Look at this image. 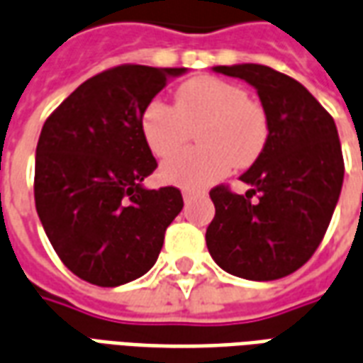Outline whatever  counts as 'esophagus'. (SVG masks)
Here are the masks:
<instances>
[{
  "instance_id": "1",
  "label": "esophagus",
  "mask_w": 363,
  "mask_h": 363,
  "mask_svg": "<svg viewBox=\"0 0 363 363\" xmlns=\"http://www.w3.org/2000/svg\"><path fill=\"white\" fill-rule=\"evenodd\" d=\"M194 196H196V192H190V190H182V200H184L186 204H189L190 200H192Z\"/></svg>"
}]
</instances>
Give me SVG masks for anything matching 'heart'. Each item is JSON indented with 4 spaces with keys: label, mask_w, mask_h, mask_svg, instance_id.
<instances>
[{
    "label": "heart",
    "mask_w": 363,
    "mask_h": 363,
    "mask_svg": "<svg viewBox=\"0 0 363 363\" xmlns=\"http://www.w3.org/2000/svg\"><path fill=\"white\" fill-rule=\"evenodd\" d=\"M198 150L167 159L161 181L198 190L218 182L231 165H252L268 142V116L243 87L212 75L182 83L174 93V108L151 101L142 112L140 130L155 157H169L196 130Z\"/></svg>",
    "instance_id": "heart-1"
}]
</instances>
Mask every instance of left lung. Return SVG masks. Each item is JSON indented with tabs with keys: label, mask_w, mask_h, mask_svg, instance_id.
I'll return each mask as SVG.
<instances>
[{
	"label": "left lung",
	"mask_w": 363,
	"mask_h": 363,
	"mask_svg": "<svg viewBox=\"0 0 363 363\" xmlns=\"http://www.w3.org/2000/svg\"><path fill=\"white\" fill-rule=\"evenodd\" d=\"M213 72L257 89L268 116V142L241 174L251 186L245 194L225 186L210 192L216 216L206 245L225 272L278 280L311 259L335 212L344 179L336 124L301 83L272 67L235 64Z\"/></svg>",
	"instance_id": "8db88e82"
}]
</instances>
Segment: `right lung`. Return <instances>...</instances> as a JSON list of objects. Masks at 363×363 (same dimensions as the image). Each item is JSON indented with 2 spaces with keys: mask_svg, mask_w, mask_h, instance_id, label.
<instances>
[{
  "mask_svg": "<svg viewBox=\"0 0 363 363\" xmlns=\"http://www.w3.org/2000/svg\"><path fill=\"white\" fill-rule=\"evenodd\" d=\"M182 74L186 67H112L82 83L44 122L36 212L54 251L82 280L116 288L143 276L181 213V190L143 186L157 161L140 120Z\"/></svg>",
  "mask_w": 363,
  "mask_h": 363,
  "instance_id": "obj_1",
  "label": "right lung"
}]
</instances>
